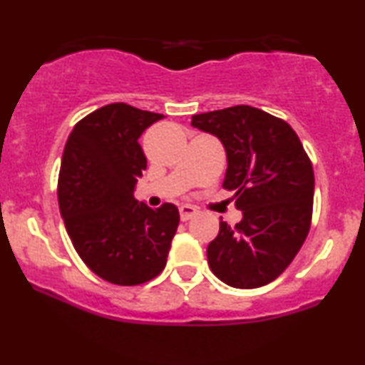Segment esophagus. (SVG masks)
Here are the masks:
<instances>
[{
    "instance_id": "1",
    "label": "esophagus",
    "mask_w": 365,
    "mask_h": 365,
    "mask_svg": "<svg viewBox=\"0 0 365 365\" xmlns=\"http://www.w3.org/2000/svg\"><path fill=\"white\" fill-rule=\"evenodd\" d=\"M197 207L190 206V204H182L180 206V217H182V221H188L190 217H194L197 215Z\"/></svg>"
}]
</instances>
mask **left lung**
Returning <instances> with one entry per match:
<instances>
[{"label":"left lung","mask_w":365,"mask_h":365,"mask_svg":"<svg viewBox=\"0 0 365 365\" xmlns=\"http://www.w3.org/2000/svg\"><path fill=\"white\" fill-rule=\"evenodd\" d=\"M192 127L217 137L228 168L223 187L235 192L242 220L220 221L207 245L215 276L233 288H257L278 278L307 238L314 171L287 121L252 106L192 116Z\"/></svg>","instance_id":"8db88e82"}]
</instances>
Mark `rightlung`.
Listing matches in <instances>:
<instances>
[{
    "label": "right lung",
    "instance_id": "obj_1",
    "mask_svg": "<svg viewBox=\"0 0 365 365\" xmlns=\"http://www.w3.org/2000/svg\"><path fill=\"white\" fill-rule=\"evenodd\" d=\"M165 116L125 103L99 108L75 125L61 158L58 204L87 267L123 287L165 269L180 215L175 204L149 207L133 197L148 166L139 137Z\"/></svg>",
    "mask_w": 365,
    "mask_h": 365
}]
</instances>
